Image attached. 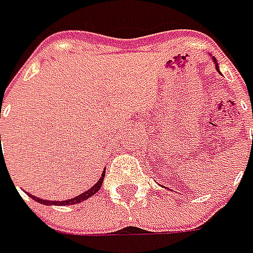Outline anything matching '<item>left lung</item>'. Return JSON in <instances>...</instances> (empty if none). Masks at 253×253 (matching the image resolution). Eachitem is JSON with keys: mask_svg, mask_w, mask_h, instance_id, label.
I'll use <instances>...</instances> for the list:
<instances>
[{"mask_svg": "<svg viewBox=\"0 0 253 253\" xmlns=\"http://www.w3.org/2000/svg\"><path fill=\"white\" fill-rule=\"evenodd\" d=\"M213 61H215V63H216V60H215V59H213ZM216 70H218V65H216ZM218 71H219V70H218Z\"/></svg>", "mask_w": 253, "mask_h": 253, "instance_id": "8db88e82", "label": "left lung"}]
</instances>
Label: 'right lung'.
<instances>
[{"mask_svg":"<svg viewBox=\"0 0 253 253\" xmlns=\"http://www.w3.org/2000/svg\"><path fill=\"white\" fill-rule=\"evenodd\" d=\"M1 138V135H0ZM104 176H105V169H104V172H102L101 178L98 179L96 185L93 186V188H90L87 192H84V193L79 194L77 197H74V199H70V200H65V201H49V200H42V199H38V197H35V196H31V194H28L31 199H34L35 201H38L41 204H45V206H71V204H78V203H81V201H84L86 199H89L91 196H94V194L101 189L102 181H104Z\"/></svg>","mask_w":253,"mask_h":253,"instance_id":"add662e5","label":"right lung"}]
</instances>
